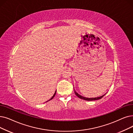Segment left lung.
Here are the masks:
<instances>
[{
    "label": "left lung",
    "mask_w": 133,
    "mask_h": 133,
    "mask_svg": "<svg viewBox=\"0 0 133 133\" xmlns=\"http://www.w3.org/2000/svg\"><path fill=\"white\" fill-rule=\"evenodd\" d=\"M74 93H75V94H76V95L77 96V97H78L79 98H80V99H84V100H85V101H95V100H98V99H101L103 97H104V95L106 94H104V95H102V96H100V97H95V98H87V97H83V96H81V95H80L79 94H78L77 92L75 91V90H74Z\"/></svg>",
    "instance_id": "1"
}]
</instances>
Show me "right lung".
<instances>
[{"label": "right lung", "mask_w": 133, "mask_h": 133, "mask_svg": "<svg viewBox=\"0 0 133 133\" xmlns=\"http://www.w3.org/2000/svg\"><path fill=\"white\" fill-rule=\"evenodd\" d=\"M56 91H55V93H54V95H53V97H51V98H50V99H49V100H48V101H47V102H48V101H50V100H51V99H53V98H54V96H55V94H56Z\"/></svg>", "instance_id": "right-lung-1"}]
</instances>
